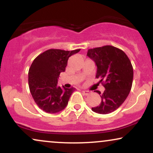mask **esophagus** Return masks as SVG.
<instances>
[{"mask_svg": "<svg viewBox=\"0 0 153 153\" xmlns=\"http://www.w3.org/2000/svg\"><path fill=\"white\" fill-rule=\"evenodd\" d=\"M82 94L84 95H85V96H88V95H89L91 94V92L89 91H82Z\"/></svg>", "mask_w": 153, "mask_h": 153, "instance_id": "1", "label": "esophagus"}]
</instances>
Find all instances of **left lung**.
Returning <instances> with one entry per match:
<instances>
[{
	"mask_svg": "<svg viewBox=\"0 0 153 153\" xmlns=\"http://www.w3.org/2000/svg\"><path fill=\"white\" fill-rule=\"evenodd\" d=\"M87 55L97 66L96 78L105 88L101 102L92 108L93 111L107 114L117 110L130 92L133 81V68L127 55L120 49L106 45L88 50Z\"/></svg>",
	"mask_w": 153,
	"mask_h": 153,
	"instance_id": "8db88e82",
	"label": "left lung"
}]
</instances>
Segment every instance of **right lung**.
Returning <instances> with one entry per match:
<instances>
[{
  "mask_svg": "<svg viewBox=\"0 0 153 153\" xmlns=\"http://www.w3.org/2000/svg\"><path fill=\"white\" fill-rule=\"evenodd\" d=\"M80 49L65 51L50 49L38 55L29 70V87L36 105L44 111L54 114L67 106L75 88L57 85L59 74L65 71L68 58Z\"/></svg>",
  "mask_w": 153,
  "mask_h": 153,
  "instance_id": "right-lung-1",
  "label": "right lung"
}]
</instances>
